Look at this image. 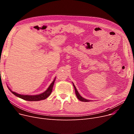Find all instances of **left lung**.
I'll return each mask as SVG.
<instances>
[{
  "label": "left lung",
  "instance_id": "obj_1",
  "mask_svg": "<svg viewBox=\"0 0 134 134\" xmlns=\"http://www.w3.org/2000/svg\"><path fill=\"white\" fill-rule=\"evenodd\" d=\"M73 86H74V90H75V91L76 96L77 98H78V99L79 100H80V101H81V102H88L90 101V100H89L86 99H85V98H82V97L79 94V92H78V91H77V90H76L75 86H74V83H73Z\"/></svg>",
  "mask_w": 134,
  "mask_h": 134
}]
</instances>
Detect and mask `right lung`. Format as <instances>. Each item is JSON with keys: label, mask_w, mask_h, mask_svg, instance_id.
<instances>
[{"label": "right lung", "mask_w": 134, "mask_h": 134, "mask_svg": "<svg viewBox=\"0 0 134 134\" xmlns=\"http://www.w3.org/2000/svg\"><path fill=\"white\" fill-rule=\"evenodd\" d=\"M56 79V77L55 79H54L53 81L52 82V83L50 85V86H49L48 88L43 93H42L41 94H38V95H34V96H29V95H22V94H18L15 92H13L9 88V90L11 91V92L16 96L22 98V99L25 100H27V101H39V100H42L46 99L47 97H49V96L50 95L52 92V90L53 88V86L54 84V82Z\"/></svg>", "instance_id": "right-lung-1"}]
</instances>
